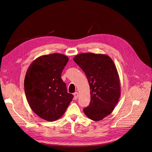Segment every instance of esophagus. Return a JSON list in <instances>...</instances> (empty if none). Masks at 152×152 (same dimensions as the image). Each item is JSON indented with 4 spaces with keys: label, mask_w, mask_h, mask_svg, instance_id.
I'll use <instances>...</instances> for the list:
<instances>
[{
    "label": "esophagus",
    "mask_w": 152,
    "mask_h": 152,
    "mask_svg": "<svg viewBox=\"0 0 152 152\" xmlns=\"http://www.w3.org/2000/svg\"><path fill=\"white\" fill-rule=\"evenodd\" d=\"M73 95H74V99H77L78 98V97H79V93H78L77 92H76V93L73 94Z\"/></svg>",
    "instance_id": "obj_1"
}]
</instances>
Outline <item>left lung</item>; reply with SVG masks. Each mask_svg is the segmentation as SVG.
<instances>
[{
  "instance_id": "1",
  "label": "left lung",
  "mask_w": 152,
  "mask_h": 152,
  "mask_svg": "<svg viewBox=\"0 0 152 152\" xmlns=\"http://www.w3.org/2000/svg\"><path fill=\"white\" fill-rule=\"evenodd\" d=\"M73 61L85 73L90 86L91 102L84 112L91 120H102L113 112L121 96L117 68L112 58L103 54L81 53Z\"/></svg>"
}]
</instances>
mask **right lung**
Masks as SVG:
<instances>
[{
  "label": "right lung",
  "mask_w": 152,
  "mask_h": 152,
  "mask_svg": "<svg viewBox=\"0 0 152 152\" xmlns=\"http://www.w3.org/2000/svg\"><path fill=\"white\" fill-rule=\"evenodd\" d=\"M68 58L59 53L41 56L32 62L26 73V98L33 112L44 120L54 121L65 113L73 96L68 93L61 79Z\"/></svg>",
  "instance_id": "add662e5"
}]
</instances>
